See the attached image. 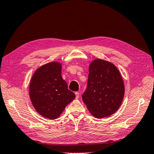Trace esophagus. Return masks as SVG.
I'll use <instances>...</instances> for the list:
<instances>
[{
    "label": "esophagus",
    "instance_id": "esophagus-1",
    "mask_svg": "<svg viewBox=\"0 0 154 154\" xmlns=\"http://www.w3.org/2000/svg\"><path fill=\"white\" fill-rule=\"evenodd\" d=\"M75 94H76V98L78 99V97H79V95H80V94H79V92H75Z\"/></svg>",
    "mask_w": 154,
    "mask_h": 154
}]
</instances>
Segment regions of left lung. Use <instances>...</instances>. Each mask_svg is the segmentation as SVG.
I'll use <instances>...</instances> for the list:
<instances>
[{
	"label": "left lung",
	"instance_id": "8db88e82",
	"mask_svg": "<svg viewBox=\"0 0 154 154\" xmlns=\"http://www.w3.org/2000/svg\"><path fill=\"white\" fill-rule=\"evenodd\" d=\"M125 94L122 75L113 63L96 59L88 69L87 87L82 100L97 118L108 117L118 110Z\"/></svg>",
	"mask_w": 154,
	"mask_h": 154
}]
</instances>
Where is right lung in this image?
<instances>
[{
  "mask_svg": "<svg viewBox=\"0 0 154 154\" xmlns=\"http://www.w3.org/2000/svg\"><path fill=\"white\" fill-rule=\"evenodd\" d=\"M61 63L52 62L36 70L30 82L29 96L38 114L50 119L58 118L75 98L62 77Z\"/></svg>",
  "mask_w": 154,
  "mask_h": 154,
  "instance_id": "right-lung-1",
  "label": "right lung"
}]
</instances>
